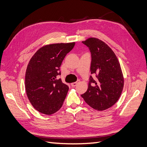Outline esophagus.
<instances>
[{
    "mask_svg": "<svg viewBox=\"0 0 147 147\" xmlns=\"http://www.w3.org/2000/svg\"><path fill=\"white\" fill-rule=\"evenodd\" d=\"M79 80H77V82H74V83H71V85H72V86H73V87H75V86H76L77 85V84L79 83Z\"/></svg>",
    "mask_w": 147,
    "mask_h": 147,
    "instance_id": "obj_1",
    "label": "esophagus"
}]
</instances>
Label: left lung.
I'll list each match as a JSON object with an SVG mask.
<instances>
[{
  "mask_svg": "<svg viewBox=\"0 0 147 147\" xmlns=\"http://www.w3.org/2000/svg\"><path fill=\"white\" fill-rule=\"evenodd\" d=\"M91 56L88 88L81 96L96 110L102 111L113 106L123 91L124 78L117 57L106 43L96 38L82 42Z\"/></svg>",
  "mask_w": 147,
  "mask_h": 147,
  "instance_id": "left-lung-1",
  "label": "left lung"
}]
</instances>
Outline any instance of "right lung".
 Wrapping results in <instances>:
<instances>
[{"label":"right lung","mask_w":147,"mask_h":147,"mask_svg":"<svg viewBox=\"0 0 147 147\" xmlns=\"http://www.w3.org/2000/svg\"><path fill=\"white\" fill-rule=\"evenodd\" d=\"M75 43H56L40 48L26 70L25 86L31 104L39 112L51 115L63 104L69 86L62 82L60 66Z\"/></svg>","instance_id":"add662e5"}]
</instances>
